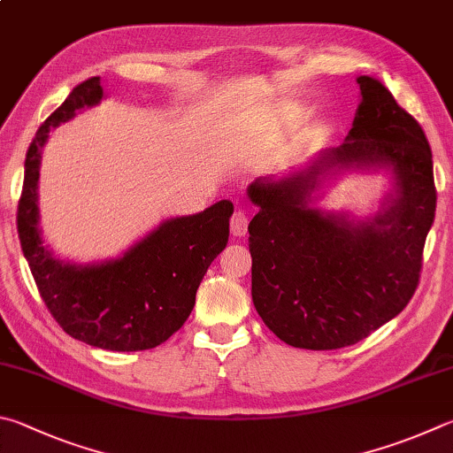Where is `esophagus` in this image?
Masks as SVG:
<instances>
[{
	"instance_id": "obj_1",
	"label": "esophagus",
	"mask_w": 453,
	"mask_h": 453,
	"mask_svg": "<svg viewBox=\"0 0 453 453\" xmlns=\"http://www.w3.org/2000/svg\"><path fill=\"white\" fill-rule=\"evenodd\" d=\"M248 224H250L248 213L242 210H235L232 219H229V229H232V234L235 237H243L245 234H248Z\"/></svg>"
}]
</instances>
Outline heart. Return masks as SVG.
<instances>
[{"instance_id": "heart-1", "label": "heart", "mask_w": 453, "mask_h": 453, "mask_svg": "<svg viewBox=\"0 0 453 453\" xmlns=\"http://www.w3.org/2000/svg\"><path fill=\"white\" fill-rule=\"evenodd\" d=\"M287 125H289V119L281 117V114H279V117H273V119L265 122V128L267 130H275V133H277V130H283Z\"/></svg>"}]
</instances>
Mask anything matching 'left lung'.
<instances>
[{
    "instance_id": "1",
    "label": "left lung",
    "mask_w": 453,
    "mask_h": 453,
    "mask_svg": "<svg viewBox=\"0 0 453 453\" xmlns=\"http://www.w3.org/2000/svg\"><path fill=\"white\" fill-rule=\"evenodd\" d=\"M360 104L344 142L287 176L257 178L248 198L251 297L263 323L295 349L350 347L408 305L434 224L432 150L422 127L380 81L357 79ZM349 169H386L393 192L365 220L311 205Z\"/></svg>"
}]
</instances>
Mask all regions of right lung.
Wrapping results in <instances>:
<instances>
[{
  "mask_svg": "<svg viewBox=\"0 0 453 453\" xmlns=\"http://www.w3.org/2000/svg\"><path fill=\"white\" fill-rule=\"evenodd\" d=\"M103 96L101 79H87L39 127L26 156L18 232L41 297L65 333L104 350H146L168 341L190 317L205 271L227 245L234 203L221 200L194 216L164 219L117 259L57 257L39 227L41 152L49 130Z\"/></svg>",
  "mask_w": 453,
  "mask_h": 453,
  "instance_id": "obj_1",
  "label": "right lung"
}]
</instances>
